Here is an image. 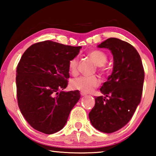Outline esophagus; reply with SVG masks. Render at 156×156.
I'll use <instances>...</instances> for the list:
<instances>
[{"mask_svg":"<svg viewBox=\"0 0 156 156\" xmlns=\"http://www.w3.org/2000/svg\"><path fill=\"white\" fill-rule=\"evenodd\" d=\"M80 95H81L82 96H87V94L84 93V92L81 91V92H80Z\"/></svg>","mask_w":156,"mask_h":156,"instance_id":"34e87169","label":"esophagus"}]
</instances>
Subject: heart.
<instances>
[{"label": "heart", "instance_id": "b5f03b06", "mask_svg": "<svg viewBox=\"0 0 156 156\" xmlns=\"http://www.w3.org/2000/svg\"><path fill=\"white\" fill-rule=\"evenodd\" d=\"M89 57L98 67H102L107 61V56L105 52L100 50H93L88 54ZM78 59L74 57L69 62V69L71 73L75 75L77 73ZM100 79L97 76H80L73 78L71 81V86L73 89H78L84 93L91 92L94 88L99 86Z\"/></svg>", "mask_w": 156, "mask_h": 156}]
</instances>
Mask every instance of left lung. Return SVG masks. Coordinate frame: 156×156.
<instances>
[{"instance_id":"obj_1","label":"left lung","mask_w":156,"mask_h":156,"mask_svg":"<svg viewBox=\"0 0 156 156\" xmlns=\"http://www.w3.org/2000/svg\"><path fill=\"white\" fill-rule=\"evenodd\" d=\"M109 49L113 56V72L95 98L89 113L92 126L103 133L119 130L131 120L141 100L144 72L141 58L131 44L110 38L98 45Z\"/></svg>"}]
</instances>
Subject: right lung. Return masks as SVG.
Segmentation results:
<instances>
[{"label":"right lung","mask_w":156,"mask_h":156,"mask_svg":"<svg viewBox=\"0 0 156 156\" xmlns=\"http://www.w3.org/2000/svg\"><path fill=\"white\" fill-rule=\"evenodd\" d=\"M81 48L46 41L31 45L21 57L16 78L18 104L36 130L52 134L67 123L80 94L63 89L69 78V62Z\"/></svg>","instance_id":"right-lung-1"}]
</instances>
